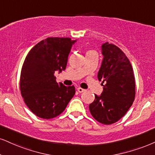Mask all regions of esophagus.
<instances>
[{
    "mask_svg": "<svg viewBox=\"0 0 155 155\" xmlns=\"http://www.w3.org/2000/svg\"><path fill=\"white\" fill-rule=\"evenodd\" d=\"M77 90H78V91L79 93H83V92H85V89L81 88V87H78Z\"/></svg>",
    "mask_w": 155,
    "mask_h": 155,
    "instance_id": "34e87169",
    "label": "esophagus"
}]
</instances>
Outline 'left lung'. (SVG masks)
Here are the masks:
<instances>
[{
    "instance_id": "8db88e82",
    "label": "left lung",
    "mask_w": 155,
    "mask_h": 155,
    "mask_svg": "<svg viewBox=\"0 0 155 155\" xmlns=\"http://www.w3.org/2000/svg\"><path fill=\"white\" fill-rule=\"evenodd\" d=\"M104 58L98 73L104 90L89 105L91 115L104 124L116 123L125 115L135 97V79L129 59L116 45L106 42L101 46Z\"/></svg>"
}]
</instances>
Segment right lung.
<instances>
[{"mask_svg": "<svg viewBox=\"0 0 155 155\" xmlns=\"http://www.w3.org/2000/svg\"><path fill=\"white\" fill-rule=\"evenodd\" d=\"M77 40L49 37L30 50L23 64L21 93L38 117L49 119L64 111L75 93L74 87L57 83L55 72L66 69L68 55Z\"/></svg>", "mask_w": 155, "mask_h": 155, "instance_id": "1", "label": "right lung"}]
</instances>
